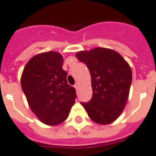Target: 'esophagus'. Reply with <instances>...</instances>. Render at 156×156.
I'll use <instances>...</instances> for the list:
<instances>
[{
  "mask_svg": "<svg viewBox=\"0 0 156 156\" xmlns=\"http://www.w3.org/2000/svg\"><path fill=\"white\" fill-rule=\"evenodd\" d=\"M78 87H79V84H78V83H75V85H74V88H75L76 90H78Z\"/></svg>",
  "mask_w": 156,
  "mask_h": 156,
  "instance_id": "1",
  "label": "esophagus"
}]
</instances>
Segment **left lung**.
I'll list each match as a JSON object with an SVG mask.
<instances>
[{
	"label": "left lung",
	"instance_id": "obj_1",
	"mask_svg": "<svg viewBox=\"0 0 156 156\" xmlns=\"http://www.w3.org/2000/svg\"><path fill=\"white\" fill-rule=\"evenodd\" d=\"M76 57L88 67L93 90L91 100L81 104L93 121L111 124L121 114L128 101L133 79L131 67L120 54L108 48L82 51Z\"/></svg>",
	"mask_w": 156,
	"mask_h": 156
}]
</instances>
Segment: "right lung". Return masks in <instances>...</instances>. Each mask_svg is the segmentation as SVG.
<instances>
[{
  "label": "right lung",
  "mask_w": 156,
  "mask_h": 156,
  "mask_svg": "<svg viewBox=\"0 0 156 156\" xmlns=\"http://www.w3.org/2000/svg\"><path fill=\"white\" fill-rule=\"evenodd\" d=\"M63 57L55 51L36 55L26 64L21 87L31 111L45 125H57L69 116L76 90L67 84Z\"/></svg>",
  "instance_id": "right-lung-1"
}]
</instances>
